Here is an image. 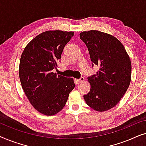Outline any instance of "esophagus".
Here are the masks:
<instances>
[{
    "instance_id": "esophagus-1",
    "label": "esophagus",
    "mask_w": 146,
    "mask_h": 146,
    "mask_svg": "<svg viewBox=\"0 0 146 146\" xmlns=\"http://www.w3.org/2000/svg\"><path fill=\"white\" fill-rule=\"evenodd\" d=\"M75 80L77 83H81V82H82L84 81V78L83 77H81L80 79H76Z\"/></svg>"
}]
</instances>
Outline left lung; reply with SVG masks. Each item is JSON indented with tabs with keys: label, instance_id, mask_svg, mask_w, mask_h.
Listing matches in <instances>:
<instances>
[{
	"label": "left lung",
	"instance_id": "8db88e82",
	"mask_svg": "<svg viewBox=\"0 0 146 146\" xmlns=\"http://www.w3.org/2000/svg\"><path fill=\"white\" fill-rule=\"evenodd\" d=\"M88 49L93 65L100 67L96 74L88 78L90 90L84 98L98 111L109 110L117 104L131 82V64L129 55L119 40L98 31L80 34Z\"/></svg>",
	"mask_w": 146,
	"mask_h": 146
}]
</instances>
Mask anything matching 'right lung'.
I'll use <instances>...</instances> for the list:
<instances>
[{
    "label": "right lung",
    "instance_id": "1",
    "mask_svg": "<svg viewBox=\"0 0 146 146\" xmlns=\"http://www.w3.org/2000/svg\"><path fill=\"white\" fill-rule=\"evenodd\" d=\"M74 35V32H44L34 38L22 53L19 64L22 87L33 106L44 115H53L61 111L75 87L72 78L52 72Z\"/></svg>",
    "mask_w": 146,
    "mask_h": 146
}]
</instances>
